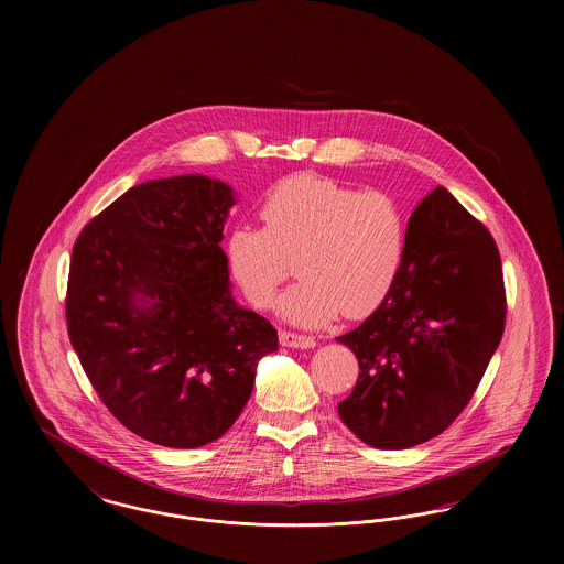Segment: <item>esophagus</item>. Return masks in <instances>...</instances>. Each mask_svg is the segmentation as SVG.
<instances>
[{
	"mask_svg": "<svg viewBox=\"0 0 564 564\" xmlns=\"http://www.w3.org/2000/svg\"><path fill=\"white\" fill-rule=\"evenodd\" d=\"M279 340H281V345L288 347V349H313V347L317 345L315 338H311V336H300V334H294V332H281V334H279Z\"/></svg>",
	"mask_w": 564,
	"mask_h": 564,
	"instance_id": "obj_1",
	"label": "esophagus"
}]
</instances>
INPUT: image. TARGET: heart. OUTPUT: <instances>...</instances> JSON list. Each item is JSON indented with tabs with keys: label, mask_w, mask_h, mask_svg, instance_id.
<instances>
[{
	"label": "heart",
	"mask_w": 564,
	"mask_h": 564,
	"mask_svg": "<svg viewBox=\"0 0 564 564\" xmlns=\"http://www.w3.org/2000/svg\"><path fill=\"white\" fill-rule=\"evenodd\" d=\"M262 217L267 226L230 230L228 262L245 295L267 308L295 258L302 279L279 302L285 322L322 327L340 313L366 317L400 276L408 226L384 192L297 173L264 198Z\"/></svg>",
	"instance_id": "obj_1"
}]
</instances>
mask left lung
<instances>
[{
    "label": "left lung",
    "mask_w": 564,
    "mask_h": 564,
    "mask_svg": "<svg viewBox=\"0 0 564 564\" xmlns=\"http://www.w3.org/2000/svg\"><path fill=\"white\" fill-rule=\"evenodd\" d=\"M506 325L499 249L437 186L408 219L398 281L375 313L336 340L359 361L338 414L361 442L403 451L446 430L471 400Z\"/></svg>",
    "instance_id": "1"
}]
</instances>
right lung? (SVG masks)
Returning a JSON list of instances; mask_svg holds the SVG:
<instances>
[{"mask_svg":"<svg viewBox=\"0 0 564 564\" xmlns=\"http://www.w3.org/2000/svg\"><path fill=\"white\" fill-rule=\"evenodd\" d=\"M239 196L189 173L133 186L72 253L67 329L109 412L139 437L198 448L235 425L276 329L232 297L224 226Z\"/></svg>","mask_w":564,"mask_h":564,"instance_id":"1","label":"right lung"}]
</instances>
